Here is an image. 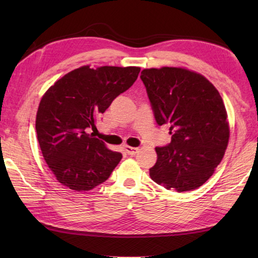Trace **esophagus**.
<instances>
[{"label": "esophagus", "instance_id": "34e87169", "mask_svg": "<svg viewBox=\"0 0 258 258\" xmlns=\"http://www.w3.org/2000/svg\"><path fill=\"white\" fill-rule=\"evenodd\" d=\"M124 151L127 155H130V156H134L135 154H138L139 148H134V147H130V146H124Z\"/></svg>", "mask_w": 258, "mask_h": 258}]
</instances>
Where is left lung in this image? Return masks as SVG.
<instances>
[{"instance_id":"left-lung-1","label":"left lung","mask_w":258,"mask_h":258,"mask_svg":"<svg viewBox=\"0 0 258 258\" xmlns=\"http://www.w3.org/2000/svg\"><path fill=\"white\" fill-rule=\"evenodd\" d=\"M155 119L168 124L171 143L157 147L150 177L177 192L202 186L221 163L229 143L228 113L206 77L184 68L143 69Z\"/></svg>"}]
</instances>
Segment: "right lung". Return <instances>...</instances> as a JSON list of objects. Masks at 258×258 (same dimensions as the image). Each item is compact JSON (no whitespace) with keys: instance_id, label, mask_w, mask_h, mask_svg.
<instances>
[{"instance_id":"right-lung-1","label":"right lung","mask_w":258,"mask_h":258,"mask_svg":"<svg viewBox=\"0 0 258 258\" xmlns=\"http://www.w3.org/2000/svg\"><path fill=\"white\" fill-rule=\"evenodd\" d=\"M139 67L83 66L54 83L41 99L36 133L42 155L58 182L89 191L108 180L121 159L89 133L99 116L137 81Z\"/></svg>"}]
</instances>
